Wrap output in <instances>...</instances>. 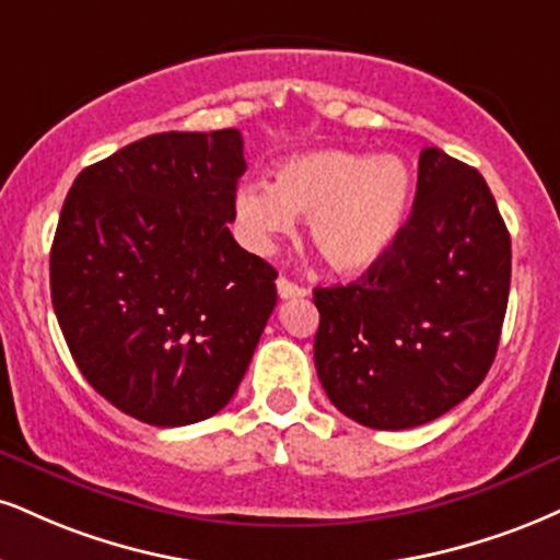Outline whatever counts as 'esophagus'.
I'll use <instances>...</instances> for the list:
<instances>
[{
  "label": "esophagus",
  "instance_id": "34e87169",
  "mask_svg": "<svg viewBox=\"0 0 560 560\" xmlns=\"http://www.w3.org/2000/svg\"><path fill=\"white\" fill-rule=\"evenodd\" d=\"M276 289H279V298L281 300H289V298H305L307 289L294 284V281H289L287 276H279V281H276Z\"/></svg>",
  "mask_w": 560,
  "mask_h": 560
}]
</instances>
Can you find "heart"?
Wrapping results in <instances>:
<instances>
[{"label":"heart","instance_id":"obj_1","mask_svg":"<svg viewBox=\"0 0 560 560\" xmlns=\"http://www.w3.org/2000/svg\"><path fill=\"white\" fill-rule=\"evenodd\" d=\"M409 172L396 156L315 151L279 166L273 185L247 182L234 195V219L253 250L266 253L307 215L310 240L339 273L378 262L404 224Z\"/></svg>","mask_w":560,"mask_h":560}]
</instances>
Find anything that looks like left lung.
<instances>
[{"label": "left lung", "mask_w": 560, "mask_h": 560, "mask_svg": "<svg viewBox=\"0 0 560 560\" xmlns=\"http://www.w3.org/2000/svg\"><path fill=\"white\" fill-rule=\"evenodd\" d=\"M511 237L482 174L425 148L407 224L347 287L315 289V370L341 415L375 430L425 425L495 360Z\"/></svg>", "instance_id": "1"}]
</instances>
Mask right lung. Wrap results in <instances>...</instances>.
Instances as JSON below:
<instances>
[{
	"label": "right lung",
	"instance_id": "1",
	"mask_svg": "<svg viewBox=\"0 0 560 560\" xmlns=\"http://www.w3.org/2000/svg\"><path fill=\"white\" fill-rule=\"evenodd\" d=\"M234 127L159 132L85 166L51 245V305L85 381L135 420L224 409L276 305V271L229 232Z\"/></svg>",
	"mask_w": 560,
	"mask_h": 560
}]
</instances>
